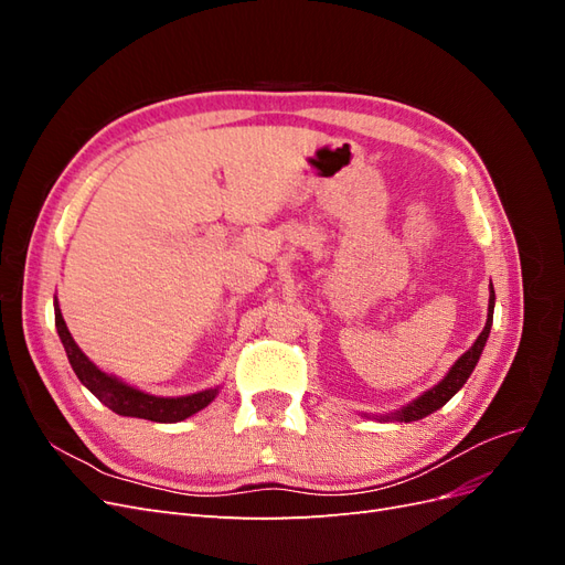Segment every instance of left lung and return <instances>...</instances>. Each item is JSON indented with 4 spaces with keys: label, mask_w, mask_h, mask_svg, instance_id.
Here are the masks:
<instances>
[{
    "label": "left lung",
    "mask_w": 565,
    "mask_h": 565,
    "mask_svg": "<svg viewBox=\"0 0 565 565\" xmlns=\"http://www.w3.org/2000/svg\"><path fill=\"white\" fill-rule=\"evenodd\" d=\"M492 313H494V289H492V282H490V301H488L486 328H483L481 334H478V339L473 341L471 349L457 358L455 365L448 370L446 377H443L429 391H424L422 396H417L413 403H407L401 409H396V413H388V415H367L365 413L363 417L380 419V422H417V419H424L426 415H431V413H436V409H440L443 405H446L455 396V393L467 384V380L471 377V372H473V367L478 363V358H481L486 341L490 337Z\"/></svg>",
    "instance_id": "1"
}]
</instances>
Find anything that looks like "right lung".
<instances>
[{"mask_svg": "<svg viewBox=\"0 0 565 565\" xmlns=\"http://www.w3.org/2000/svg\"><path fill=\"white\" fill-rule=\"evenodd\" d=\"M54 313H56V330L61 337V344L65 349L67 361H71L77 380L87 386L94 396L110 407L113 413L122 415V417H139V419H150V422H162V424H174L183 422L188 417H193L200 409L207 407L216 396L221 386L204 388L198 393H188V396H177V398H164V396H152V393H146L136 386H129L115 374H108L100 367H96L87 355L82 353V349L75 344V339L67 330V324L63 320V313L58 309V301H54Z\"/></svg>", "mask_w": 565, "mask_h": 565, "instance_id": "1", "label": "right lung"}]
</instances>
